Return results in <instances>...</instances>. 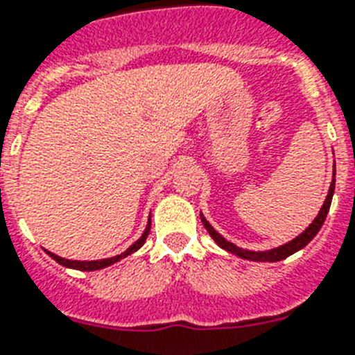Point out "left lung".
<instances>
[{"label": "left lung", "instance_id": "1", "mask_svg": "<svg viewBox=\"0 0 355 355\" xmlns=\"http://www.w3.org/2000/svg\"><path fill=\"white\" fill-rule=\"evenodd\" d=\"M334 186H336V168H334V180H332V184H330L327 200H324L323 207H321L320 214L315 216L314 222H312L311 225H309V227H306L302 234H300V236L294 238L293 242L285 243V245H282V247H276V249H272V251L254 252V251H245V249H240V247H236L234 243L227 242V240H225L223 236H220V234L213 229V225H211V223L207 222L204 216H202V214H200V218H202V223L205 225V229H207L211 236H213L214 242L218 243L222 249H225V251L233 252V254L240 256V258H245V260H252V261H279V260H285L287 256L294 254V252L300 251V249H303V247H305L306 243L311 242L312 238L318 234V231H320L321 225H323L324 218H327V214H329L330 204H332V195H334Z\"/></svg>", "mask_w": 355, "mask_h": 355}]
</instances>
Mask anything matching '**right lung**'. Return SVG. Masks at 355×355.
<instances>
[{"label": "right lung", "mask_w": 355, "mask_h": 355, "mask_svg": "<svg viewBox=\"0 0 355 355\" xmlns=\"http://www.w3.org/2000/svg\"><path fill=\"white\" fill-rule=\"evenodd\" d=\"M150 225L151 222H148V227H146L144 234H142L139 240H137L135 243H133L130 249H128L126 252H122V254L119 256H113V258H106V260H95V261H76V260H64V258H61V256L58 254H52V252H49L50 256H52L53 260L58 261V263L64 265V267H70V269H77V270H97V269H103V267H108V265L115 263V261L122 260V258H126L128 254H132V252H135L137 249H141L142 243L146 242V238H148V233H150Z\"/></svg>", "instance_id": "1"}]
</instances>
